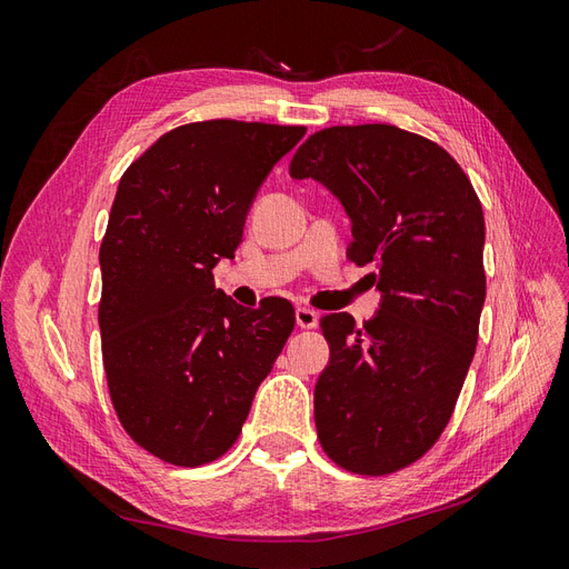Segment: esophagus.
I'll return each mask as SVG.
<instances>
[{
  "label": "esophagus",
  "instance_id": "esophagus-1",
  "mask_svg": "<svg viewBox=\"0 0 569 569\" xmlns=\"http://www.w3.org/2000/svg\"><path fill=\"white\" fill-rule=\"evenodd\" d=\"M316 322H318V313L313 311V308H306V306L297 308V325L301 327V330H313Z\"/></svg>",
  "mask_w": 569,
  "mask_h": 569
}]
</instances>
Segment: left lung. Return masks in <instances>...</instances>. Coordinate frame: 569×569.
Segmentation results:
<instances>
[{
	"label": "left lung",
	"instance_id": "left-lung-1",
	"mask_svg": "<svg viewBox=\"0 0 569 569\" xmlns=\"http://www.w3.org/2000/svg\"><path fill=\"white\" fill-rule=\"evenodd\" d=\"M289 176L322 182L351 218L356 266H372L377 318L322 316L330 363L316 429L339 468L382 477L420 460L449 425L487 297L485 213L449 151L385 123L335 126L297 149Z\"/></svg>",
	"mask_w": 569,
	"mask_h": 569
}]
</instances>
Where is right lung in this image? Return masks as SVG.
<instances>
[{
    "label": "right lung",
    "mask_w": 569,
    "mask_h": 569,
    "mask_svg": "<svg viewBox=\"0 0 569 569\" xmlns=\"http://www.w3.org/2000/svg\"><path fill=\"white\" fill-rule=\"evenodd\" d=\"M303 126L216 118L161 134L118 182L101 239V356L130 439L180 468L232 449L295 330V306H237L213 284L249 206Z\"/></svg>",
    "instance_id": "right-lung-1"
}]
</instances>
